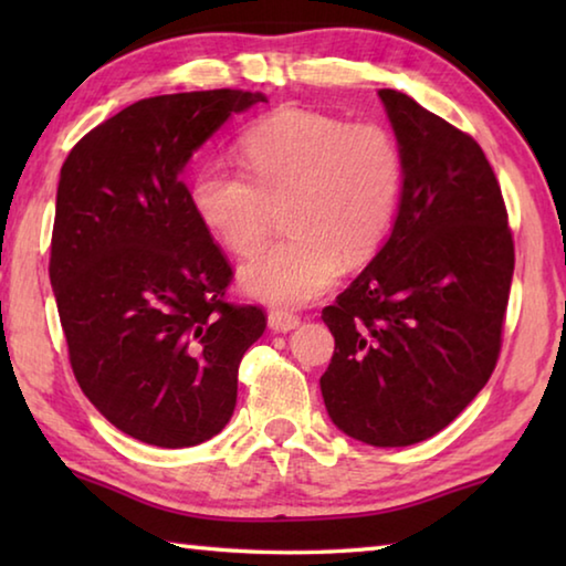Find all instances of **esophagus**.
I'll return each instance as SVG.
<instances>
[{
  "mask_svg": "<svg viewBox=\"0 0 566 566\" xmlns=\"http://www.w3.org/2000/svg\"><path fill=\"white\" fill-rule=\"evenodd\" d=\"M270 329L272 332H292V329H296L300 327V317H296V314H292V312H284V310H274V312H270Z\"/></svg>",
  "mask_w": 566,
  "mask_h": 566,
  "instance_id": "1",
  "label": "esophagus"
}]
</instances>
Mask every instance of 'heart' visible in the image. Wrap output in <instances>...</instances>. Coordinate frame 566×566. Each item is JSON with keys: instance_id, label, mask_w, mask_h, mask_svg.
<instances>
[{"instance_id": "b5f03b06", "label": "heart", "mask_w": 566, "mask_h": 566, "mask_svg": "<svg viewBox=\"0 0 566 566\" xmlns=\"http://www.w3.org/2000/svg\"><path fill=\"white\" fill-rule=\"evenodd\" d=\"M244 171L207 165L191 179L199 222L237 256L270 237L276 209L290 234L239 272L254 300L300 306L337 282L342 266L375 256L395 224L405 159L395 134L375 122L284 107L239 142Z\"/></svg>"}]
</instances>
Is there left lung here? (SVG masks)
<instances>
[{
    "label": "left lung",
    "instance_id": "obj_1",
    "mask_svg": "<svg viewBox=\"0 0 566 566\" xmlns=\"http://www.w3.org/2000/svg\"><path fill=\"white\" fill-rule=\"evenodd\" d=\"M405 159L391 234L322 319L319 379L344 434L409 447L454 421L490 381L514 274L500 181L482 147L397 90H379Z\"/></svg>",
    "mask_w": 566,
    "mask_h": 566
}]
</instances>
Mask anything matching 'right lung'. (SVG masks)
Masks as SVG:
<instances>
[{"label":"right lung","instance_id":"obj_1","mask_svg":"<svg viewBox=\"0 0 566 566\" xmlns=\"http://www.w3.org/2000/svg\"><path fill=\"white\" fill-rule=\"evenodd\" d=\"M262 92L129 104L76 142L56 187L50 280L74 377L119 432L181 449L224 429L260 306L224 300L232 266L181 181L191 155Z\"/></svg>","mask_w":566,"mask_h":566}]
</instances>
